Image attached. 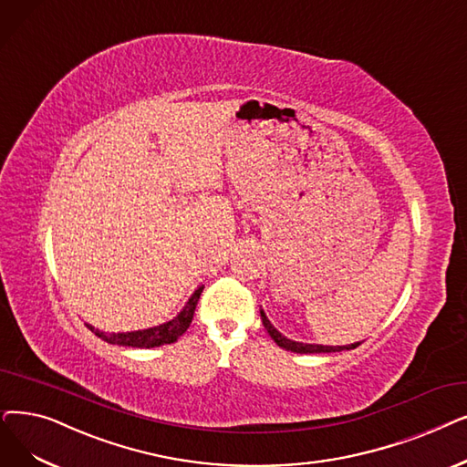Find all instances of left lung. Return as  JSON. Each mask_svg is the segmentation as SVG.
<instances>
[{
    "mask_svg": "<svg viewBox=\"0 0 467 467\" xmlns=\"http://www.w3.org/2000/svg\"><path fill=\"white\" fill-rule=\"evenodd\" d=\"M261 322H263V327L267 328L269 336L276 341V346H280L282 349H286V351H294V353H336V351L355 349V348L360 346V343H351V346H311V343H299V341H292L288 337H284L269 322V318L265 317V313H263V311H261Z\"/></svg>",
    "mask_w": 467,
    "mask_h": 467,
    "instance_id": "left-lung-1",
    "label": "left lung"
}]
</instances>
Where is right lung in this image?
Returning a JSON list of instances; mask_svg holds the SVG:
<instances>
[{
    "instance_id": "obj_1",
    "label": "right lung",
    "mask_w": 467,
    "mask_h": 467,
    "mask_svg": "<svg viewBox=\"0 0 467 467\" xmlns=\"http://www.w3.org/2000/svg\"><path fill=\"white\" fill-rule=\"evenodd\" d=\"M204 290V286H200L192 297L187 301L185 309L181 311L173 320L166 322V324H160V327L149 328V330H139V332H124V334H105V332H99L93 327L88 328L100 339H105L107 343H114V346H124V348H160V346H166V343H173L177 341L181 336L187 332V328L191 327L192 317H194V309H196V303L200 299V294Z\"/></svg>"
}]
</instances>
